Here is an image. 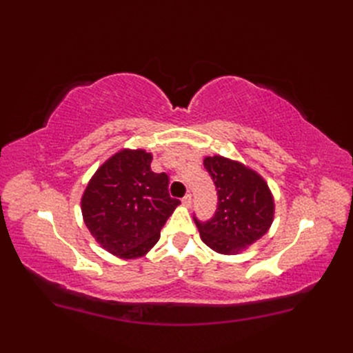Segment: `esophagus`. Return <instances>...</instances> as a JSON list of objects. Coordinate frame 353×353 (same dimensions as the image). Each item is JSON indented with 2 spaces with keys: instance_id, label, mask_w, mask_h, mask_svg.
<instances>
[{
  "instance_id": "esophagus-1",
  "label": "esophagus",
  "mask_w": 353,
  "mask_h": 353,
  "mask_svg": "<svg viewBox=\"0 0 353 353\" xmlns=\"http://www.w3.org/2000/svg\"><path fill=\"white\" fill-rule=\"evenodd\" d=\"M191 201H193V197H191V194L188 193V194H185L184 197H183V203L185 206H191Z\"/></svg>"
}]
</instances>
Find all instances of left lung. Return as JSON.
Instances as JSON below:
<instances>
[{
  "label": "left lung",
  "mask_w": 353,
  "mask_h": 353,
  "mask_svg": "<svg viewBox=\"0 0 353 353\" xmlns=\"http://www.w3.org/2000/svg\"><path fill=\"white\" fill-rule=\"evenodd\" d=\"M205 169L216 187V212L194 222L201 240L223 254L239 253L270 230L274 200L265 181L252 169L222 156L206 157Z\"/></svg>",
  "instance_id": "8db88e82"
}]
</instances>
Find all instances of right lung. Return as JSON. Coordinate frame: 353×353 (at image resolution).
Here are the masks:
<instances>
[{
    "instance_id": "right-lung-1",
    "label": "right lung",
    "mask_w": 353,
    "mask_h": 353,
    "mask_svg": "<svg viewBox=\"0 0 353 353\" xmlns=\"http://www.w3.org/2000/svg\"><path fill=\"white\" fill-rule=\"evenodd\" d=\"M152 154L122 150L105 162L82 196V215L92 237L108 252L141 258L179 205L169 196V176L150 169Z\"/></svg>"
}]
</instances>
